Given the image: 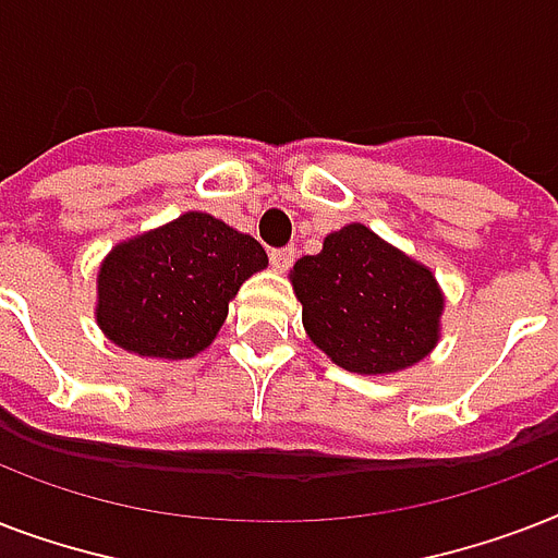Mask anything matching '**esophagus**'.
<instances>
[{"mask_svg": "<svg viewBox=\"0 0 558 558\" xmlns=\"http://www.w3.org/2000/svg\"><path fill=\"white\" fill-rule=\"evenodd\" d=\"M271 260V269L275 271H287L292 263H295V245H289V248H275L269 254Z\"/></svg>", "mask_w": 558, "mask_h": 558, "instance_id": "esophagus-1", "label": "esophagus"}]
</instances>
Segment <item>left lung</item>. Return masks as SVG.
<instances>
[{"instance_id":"left-lung-1","label":"left lung","mask_w":558,"mask_h":558,"mask_svg":"<svg viewBox=\"0 0 558 558\" xmlns=\"http://www.w3.org/2000/svg\"><path fill=\"white\" fill-rule=\"evenodd\" d=\"M304 330L330 362L385 376L423 362L440 341L446 295L434 271L362 222L324 236L289 271Z\"/></svg>"}]
</instances>
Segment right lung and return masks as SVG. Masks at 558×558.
I'll use <instances>...</instances> for the list:
<instances>
[{
    "label": "right lung",
    "instance_id": "obj_1",
    "mask_svg": "<svg viewBox=\"0 0 558 558\" xmlns=\"http://www.w3.org/2000/svg\"><path fill=\"white\" fill-rule=\"evenodd\" d=\"M269 266L252 234L187 210L112 245L98 269L95 322L142 359H193L217 339L228 304Z\"/></svg>",
    "mask_w": 558,
    "mask_h": 558
}]
</instances>
